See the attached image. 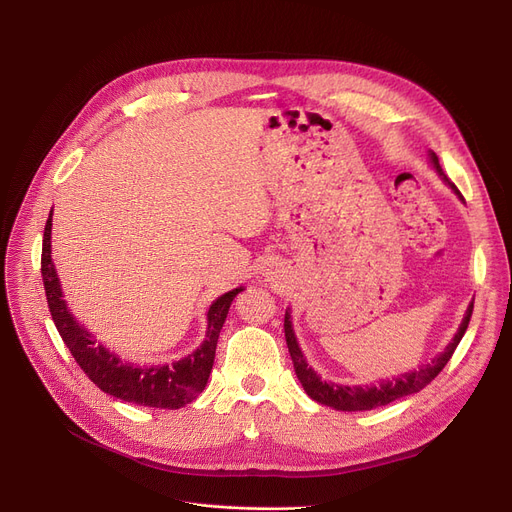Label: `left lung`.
Segmentation results:
<instances>
[{"label":"left lung","instance_id":"obj_1","mask_svg":"<svg viewBox=\"0 0 512 512\" xmlns=\"http://www.w3.org/2000/svg\"><path fill=\"white\" fill-rule=\"evenodd\" d=\"M429 157H432V166L438 172V176L463 201V195L459 193V188H456L448 180V176L444 174L440 161H438V155L432 151V153H429ZM471 313H473V303L467 307V313L463 317V324L459 326V332L454 334L452 342H448V346L444 348V353H440L432 363L421 365L417 371L402 373V375H398V378L384 380L378 386H340V384H332V382L330 384L328 382H321L319 375L307 365V361H305V357L301 353L297 336H294V330H292V321H290V313L288 311L284 315V334H286L288 353H290L292 363H294V371H297V378L301 380L305 392L313 400H317L319 405L332 407L336 411H371V409L390 405V402H394V400H398L402 396L415 394V392L423 390L429 382H432L436 375L444 369V365L450 361L452 353L456 351V346H459L461 338L465 336L467 326H469V319H471Z\"/></svg>","mask_w":512,"mask_h":512}]
</instances>
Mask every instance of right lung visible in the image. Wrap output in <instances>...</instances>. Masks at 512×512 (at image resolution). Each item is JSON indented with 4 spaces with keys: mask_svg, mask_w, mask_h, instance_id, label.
Here are the masks:
<instances>
[{
    "mask_svg": "<svg viewBox=\"0 0 512 512\" xmlns=\"http://www.w3.org/2000/svg\"><path fill=\"white\" fill-rule=\"evenodd\" d=\"M41 276L53 324L70 348L74 361L87 373V378L105 394L132 402V405L155 409H180L205 390L228 309L236 294L245 290L242 286L234 288L211 303L207 311L205 340L195 353L170 365L139 367L107 351L70 313L62 297L56 267L51 261V211L43 232Z\"/></svg>",
    "mask_w": 512,
    "mask_h": 512,
    "instance_id": "1",
    "label": "right lung"
}]
</instances>
